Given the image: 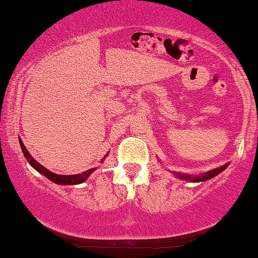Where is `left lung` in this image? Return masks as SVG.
I'll return each instance as SVG.
<instances>
[{"label": "left lung", "instance_id": "1", "mask_svg": "<svg viewBox=\"0 0 258 258\" xmlns=\"http://www.w3.org/2000/svg\"><path fill=\"white\" fill-rule=\"evenodd\" d=\"M230 163H226V164L221 165L219 168H216V169H212L210 171H206V172H202V174H199V175H189V174H184V172H176V171H171L172 175H175L176 177L180 178V180H183V181H188V182H204V181H207V180H211V178L216 177L217 175H219L220 172H223L225 169L229 167Z\"/></svg>", "mask_w": 258, "mask_h": 258}]
</instances>
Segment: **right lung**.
<instances>
[{
  "label": "right lung",
  "mask_w": 258,
  "mask_h": 258,
  "mask_svg": "<svg viewBox=\"0 0 258 258\" xmlns=\"http://www.w3.org/2000/svg\"><path fill=\"white\" fill-rule=\"evenodd\" d=\"M19 143H20V146H21V150L22 152H24V156L25 158L27 159V162L31 164L32 168H34L35 170L38 172H40L41 175H44L45 177L48 178V180L53 182V183L56 184H60V185H75V184H80V183H83V182H86L88 180V177L93 174L94 171L96 170V168H91L89 170H86L83 172H80V174H75V175H58V174H54V172H52L46 169L45 167H42L40 163L35 161V159L32 157L31 153L28 152V150L26 149V146L24 145V143H22L21 138H19ZM108 156V153L105 155V157L101 159V164H102L103 161H105V158Z\"/></svg>",
  "instance_id": "right-lung-1"
}]
</instances>
